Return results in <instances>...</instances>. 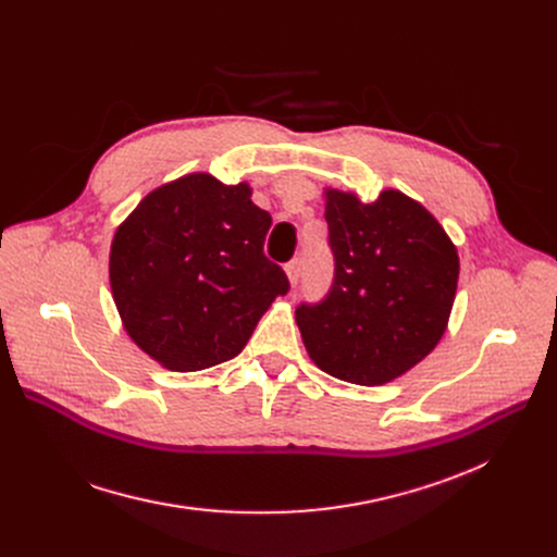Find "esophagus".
Wrapping results in <instances>:
<instances>
[{
	"label": "esophagus",
	"instance_id": "esophagus-1",
	"mask_svg": "<svg viewBox=\"0 0 557 557\" xmlns=\"http://www.w3.org/2000/svg\"><path fill=\"white\" fill-rule=\"evenodd\" d=\"M286 275H288V282H290V284L298 286V282H300V277H302V259H300V257L290 259V261L286 263Z\"/></svg>",
	"mask_w": 557,
	"mask_h": 557
}]
</instances>
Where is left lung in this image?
Masks as SVG:
<instances>
[{"label": "left lung", "mask_w": 557, "mask_h": 557, "mask_svg": "<svg viewBox=\"0 0 557 557\" xmlns=\"http://www.w3.org/2000/svg\"><path fill=\"white\" fill-rule=\"evenodd\" d=\"M334 280L296 323L313 363L345 382L376 386L420 363L445 334L458 255L420 202L388 189L374 202L327 191Z\"/></svg>", "instance_id": "left-lung-1"}]
</instances>
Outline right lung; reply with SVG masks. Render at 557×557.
<instances>
[{"mask_svg": "<svg viewBox=\"0 0 557 557\" xmlns=\"http://www.w3.org/2000/svg\"><path fill=\"white\" fill-rule=\"evenodd\" d=\"M271 214L208 173L158 187L120 225L110 286L124 327L169 370L237 357L288 277L263 255Z\"/></svg>", "mask_w": 557, "mask_h": 557, "instance_id": "right-lung-1", "label": "right lung"}]
</instances>
